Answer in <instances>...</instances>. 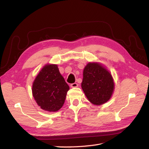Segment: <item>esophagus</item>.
<instances>
[{"mask_svg": "<svg viewBox=\"0 0 149 149\" xmlns=\"http://www.w3.org/2000/svg\"><path fill=\"white\" fill-rule=\"evenodd\" d=\"M78 84L77 83H76L71 84V88H76V87H78Z\"/></svg>", "mask_w": 149, "mask_h": 149, "instance_id": "obj_1", "label": "esophagus"}]
</instances>
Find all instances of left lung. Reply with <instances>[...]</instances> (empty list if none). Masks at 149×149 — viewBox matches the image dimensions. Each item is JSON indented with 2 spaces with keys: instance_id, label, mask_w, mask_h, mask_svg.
Masks as SVG:
<instances>
[{
  "instance_id": "obj_1",
  "label": "left lung",
  "mask_w": 149,
  "mask_h": 149,
  "mask_svg": "<svg viewBox=\"0 0 149 149\" xmlns=\"http://www.w3.org/2000/svg\"><path fill=\"white\" fill-rule=\"evenodd\" d=\"M81 88L90 102L101 105L110 100L114 83L106 68L97 63H89L83 70Z\"/></svg>"
}]
</instances>
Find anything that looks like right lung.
<instances>
[{"instance_id":"add662e5","label":"right lung","mask_w":149,"mask_h":149,"mask_svg":"<svg viewBox=\"0 0 149 149\" xmlns=\"http://www.w3.org/2000/svg\"><path fill=\"white\" fill-rule=\"evenodd\" d=\"M69 86L56 65H46L35 79L32 94L37 104L45 111L56 112L63 106Z\"/></svg>"}]
</instances>
